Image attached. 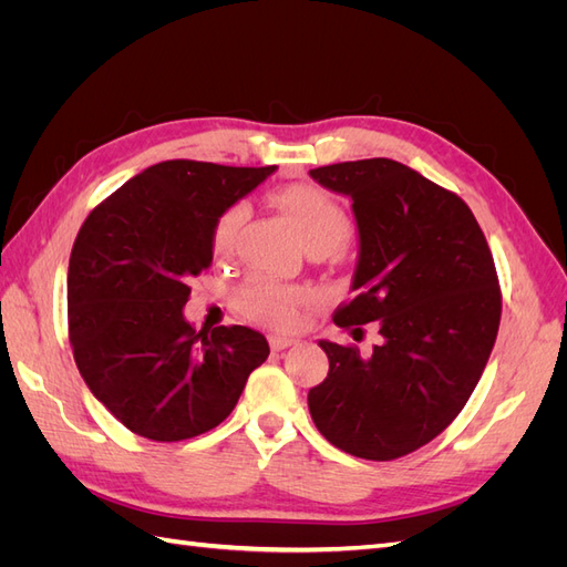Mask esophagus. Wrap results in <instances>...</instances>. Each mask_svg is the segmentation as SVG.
<instances>
[{"label":"esophagus","instance_id":"esophagus-1","mask_svg":"<svg viewBox=\"0 0 567 567\" xmlns=\"http://www.w3.org/2000/svg\"><path fill=\"white\" fill-rule=\"evenodd\" d=\"M296 342V338H286V336H269V348L274 352H281L286 348H290Z\"/></svg>","mask_w":567,"mask_h":567}]
</instances>
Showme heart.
Here are the masks:
<instances>
[{
  "instance_id": "obj_1",
  "label": "heart",
  "mask_w": 567,
  "mask_h": 567,
  "mask_svg": "<svg viewBox=\"0 0 567 567\" xmlns=\"http://www.w3.org/2000/svg\"><path fill=\"white\" fill-rule=\"evenodd\" d=\"M277 205L296 227L305 248H338L350 231L346 210L321 188L310 184H290L277 194ZM248 219V205L244 200L231 203L221 213L213 229V248L219 255H229L236 248L238 234ZM305 293L288 288L267 277H252L236 290V305L246 317L269 326L288 329L296 323L298 305Z\"/></svg>"
}]
</instances>
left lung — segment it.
I'll return each mask as SVG.
<instances>
[{"label":"left lung","mask_w":567,"mask_h":567,"mask_svg":"<svg viewBox=\"0 0 567 567\" xmlns=\"http://www.w3.org/2000/svg\"><path fill=\"white\" fill-rule=\"evenodd\" d=\"M352 200L359 257L340 329L379 321L371 357L319 340L329 375L307 404L333 447L392 461L437 437L483 375L502 319V290L485 234L456 194L398 161L310 169Z\"/></svg>","instance_id":"1"}]
</instances>
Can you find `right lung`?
Segmentation results:
<instances>
[{
  "label": "right lung",
  "mask_w": 567,
  "mask_h": 567,
  "mask_svg": "<svg viewBox=\"0 0 567 567\" xmlns=\"http://www.w3.org/2000/svg\"><path fill=\"white\" fill-rule=\"evenodd\" d=\"M277 165L165 161L84 219L68 262V336L94 398L132 433L179 442L225 421L269 346L248 326L196 331L188 279L213 265V229Z\"/></svg>",
  "instance_id": "add662e5"
}]
</instances>
